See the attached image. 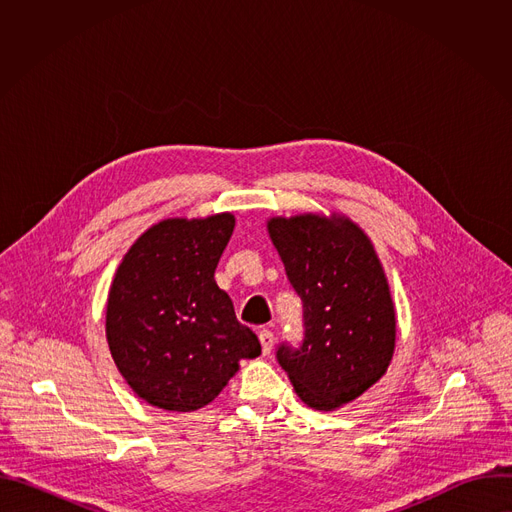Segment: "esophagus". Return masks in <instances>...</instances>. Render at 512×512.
I'll list each match as a JSON object with an SVG mask.
<instances>
[{"instance_id":"esophagus-1","label":"esophagus","mask_w":512,"mask_h":512,"mask_svg":"<svg viewBox=\"0 0 512 512\" xmlns=\"http://www.w3.org/2000/svg\"><path fill=\"white\" fill-rule=\"evenodd\" d=\"M259 342H261L263 354H269L273 348V342H275V334L269 328H263V330H259Z\"/></svg>"}]
</instances>
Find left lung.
<instances>
[{"label": "left lung", "instance_id": "1", "mask_svg": "<svg viewBox=\"0 0 512 512\" xmlns=\"http://www.w3.org/2000/svg\"><path fill=\"white\" fill-rule=\"evenodd\" d=\"M269 237L304 304V340L277 362L298 397L330 411L373 387L395 350V306L371 239L346 216H275Z\"/></svg>", "mask_w": 512, "mask_h": 512}]
</instances>
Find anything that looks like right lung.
<instances>
[{
	"instance_id": "1",
	"label": "right lung",
	"mask_w": 512,
	"mask_h": 512,
	"mask_svg": "<svg viewBox=\"0 0 512 512\" xmlns=\"http://www.w3.org/2000/svg\"><path fill=\"white\" fill-rule=\"evenodd\" d=\"M235 216L168 218L145 231L117 267L107 300V342L137 397L166 411L208 405L261 354L214 269Z\"/></svg>"
}]
</instances>
